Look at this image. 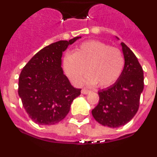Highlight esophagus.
<instances>
[{
  "mask_svg": "<svg viewBox=\"0 0 157 157\" xmlns=\"http://www.w3.org/2000/svg\"><path fill=\"white\" fill-rule=\"evenodd\" d=\"M90 92H91V90H88V89H86V88L82 89V90H81V93L83 94H87L90 93Z\"/></svg>",
  "mask_w": 157,
  "mask_h": 157,
  "instance_id": "1",
  "label": "esophagus"
}]
</instances>
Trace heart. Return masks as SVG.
<instances>
[{
  "mask_svg": "<svg viewBox=\"0 0 157 157\" xmlns=\"http://www.w3.org/2000/svg\"><path fill=\"white\" fill-rule=\"evenodd\" d=\"M125 57L121 49L98 40L83 42L63 59L67 77L77 86L82 85L88 70L87 82L108 87L119 79L125 68Z\"/></svg>",
  "mask_w": 157,
  "mask_h": 157,
  "instance_id": "b5f03b06",
  "label": "heart"
}]
</instances>
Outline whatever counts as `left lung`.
Returning <instances> with one entry per match:
<instances>
[{
	"mask_svg": "<svg viewBox=\"0 0 157 157\" xmlns=\"http://www.w3.org/2000/svg\"><path fill=\"white\" fill-rule=\"evenodd\" d=\"M121 45L125 61L122 74L113 85L98 91L99 103L92 110L94 119L110 128L125 125L135 116L144 88L143 70L138 59L124 42Z\"/></svg>",
	"mask_w": 157,
	"mask_h": 157,
	"instance_id": "1",
	"label": "left lung"
}]
</instances>
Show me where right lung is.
<instances>
[{
	"mask_svg": "<svg viewBox=\"0 0 157 157\" xmlns=\"http://www.w3.org/2000/svg\"><path fill=\"white\" fill-rule=\"evenodd\" d=\"M80 37L61 40L44 47L23 67L18 94L29 118L39 125H54L69 113L81 89L70 84L61 67L63 52Z\"/></svg>",
	"mask_w": 157,
	"mask_h": 157,
	"instance_id": "right-lung-1",
	"label": "right lung"
}]
</instances>
